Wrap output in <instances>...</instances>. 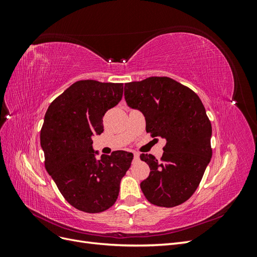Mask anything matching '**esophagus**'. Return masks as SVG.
I'll return each instance as SVG.
<instances>
[{"label": "esophagus", "mask_w": 257, "mask_h": 257, "mask_svg": "<svg viewBox=\"0 0 257 257\" xmlns=\"http://www.w3.org/2000/svg\"><path fill=\"white\" fill-rule=\"evenodd\" d=\"M134 160H139V154L137 152H134Z\"/></svg>", "instance_id": "esophagus-1"}]
</instances>
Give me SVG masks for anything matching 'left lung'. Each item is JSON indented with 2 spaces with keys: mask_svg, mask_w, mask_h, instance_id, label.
Listing matches in <instances>:
<instances>
[{
  "mask_svg": "<svg viewBox=\"0 0 257 257\" xmlns=\"http://www.w3.org/2000/svg\"><path fill=\"white\" fill-rule=\"evenodd\" d=\"M130 107L141 110L146 131L166 139L161 160L141 154L150 175L141 183L151 204L172 208L196 191L212 157V127L195 92L169 77H149L124 85Z\"/></svg>",
  "mask_w": 257,
  "mask_h": 257,
  "instance_id": "obj_1",
  "label": "left lung"
}]
</instances>
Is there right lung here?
<instances>
[{"mask_svg": "<svg viewBox=\"0 0 257 257\" xmlns=\"http://www.w3.org/2000/svg\"><path fill=\"white\" fill-rule=\"evenodd\" d=\"M122 95L123 83L79 80L46 111L41 130L46 170L67 203L80 211L109 209L133 160V153L119 150L96 161L92 149V136L104 131V114Z\"/></svg>", "mask_w": 257, "mask_h": 257, "instance_id": "add662e5", "label": "right lung"}]
</instances>
